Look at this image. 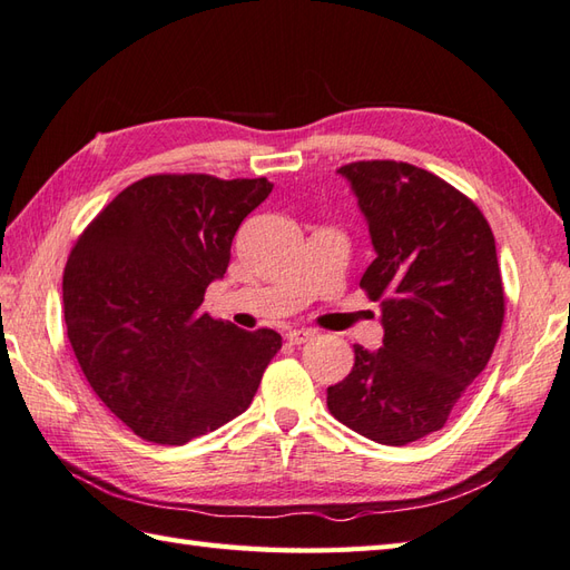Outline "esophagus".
<instances>
[{
	"mask_svg": "<svg viewBox=\"0 0 570 570\" xmlns=\"http://www.w3.org/2000/svg\"><path fill=\"white\" fill-rule=\"evenodd\" d=\"M314 336H317V332H312V328H293V332L285 334V338L289 341V344H295V346L307 344V341L314 338Z\"/></svg>",
	"mask_w": 570,
	"mask_h": 570,
	"instance_id": "obj_1",
	"label": "esophagus"
}]
</instances>
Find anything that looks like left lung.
<instances>
[{"label": "left lung", "mask_w": 570, "mask_h": 570, "mask_svg": "<svg viewBox=\"0 0 570 570\" xmlns=\"http://www.w3.org/2000/svg\"><path fill=\"white\" fill-rule=\"evenodd\" d=\"M356 195L375 261L361 287L381 299L383 348L353 346L326 390L341 424L385 446L439 432L498 344L504 293L483 214L429 170L361 160L336 170Z\"/></svg>", "instance_id": "obj_1"}]
</instances>
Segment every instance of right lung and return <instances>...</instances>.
Returning <instances> with one entry per match:
<instances>
[{
    "label": "right lung",
    "mask_w": 570,
    "mask_h": 570,
    "mask_svg": "<svg viewBox=\"0 0 570 570\" xmlns=\"http://www.w3.org/2000/svg\"><path fill=\"white\" fill-rule=\"evenodd\" d=\"M273 185L150 175L87 226L62 273V314L87 383L146 441L183 446L248 410L283 346L202 314L238 226Z\"/></svg>",
    "instance_id": "add662e5"
}]
</instances>
